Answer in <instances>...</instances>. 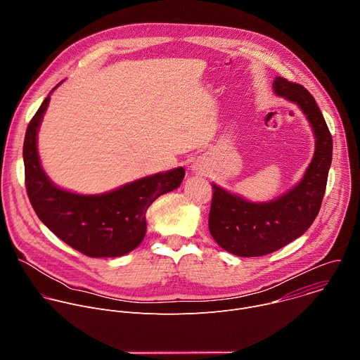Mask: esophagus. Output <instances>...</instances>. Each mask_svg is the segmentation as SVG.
<instances>
[{"mask_svg":"<svg viewBox=\"0 0 360 360\" xmlns=\"http://www.w3.org/2000/svg\"><path fill=\"white\" fill-rule=\"evenodd\" d=\"M192 171H193V172H196V174H199L202 169H200V167H198V165H193V167H192Z\"/></svg>","mask_w":360,"mask_h":360,"instance_id":"34e87169","label":"esophagus"}]
</instances>
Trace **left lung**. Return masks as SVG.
<instances>
[{"label":"left lung","instance_id":"8db88e82","mask_svg":"<svg viewBox=\"0 0 360 360\" xmlns=\"http://www.w3.org/2000/svg\"><path fill=\"white\" fill-rule=\"evenodd\" d=\"M278 96L296 104L315 134V153L300 182L269 202H250L212 184L210 232L225 250L250 258L272 253L302 236L319 214L332 164V135L311 92L282 77Z\"/></svg>","mask_w":360,"mask_h":360}]
</instances>
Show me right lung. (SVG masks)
Listing matches in <instances>:
<instances>
[{
    "mask_svg": "<svg viewBox=\"0 0 360 360\" xmlns=\"http://www.w3.org/2000/svg\"><path fill=\"white\" fill-rule=\"evenodd\" d=\"M49 99L48 95L30 121L22 148L25 188L37 217L61 240L89 258H117L134 250L145 236L149 205L176 189L185 169L179 167L153 174L101 195L58 188L44 172L37 149L38 128Z\"/></svg>",
    "mask_w": 360,
    "mask_h": 360,
    "instance_id": "1",
    "label": "right lung"
}]
</instances>
